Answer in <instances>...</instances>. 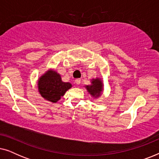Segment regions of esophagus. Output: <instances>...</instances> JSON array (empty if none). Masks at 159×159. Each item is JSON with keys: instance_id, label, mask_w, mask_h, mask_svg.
I'll use <instances>...</instances> for the list:
<instances>
[{"instance_id": "esophagus-1", "label": "esophagus", "mask_w": 159, "mask_h": 159, "mask_svg": "<svg viewBox=\"0 0 159 159\" xmlns=\"http://www.w3.org/2000/svg\"><path fill=\"white\" fill-rule=\"evenodd\" d=\"M80 82H81V80H80V79L75 80V83L77 84H80Z\"/></svg>"}]
</instances>
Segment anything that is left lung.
Wrapping results in <instances>:
<instances>
[{"mask_svg": "<svg viewBox=\"0 0 159 159\" xmlns=\"http://www.w3.org/2000/svg\"><path fill=\"white\" fill-rule=\"evenodd\" d=\"M84 87L89 94L95 99H98L101 97L103 92V80L100 77L93 78L90 80V84L84 85Z\"/></svg>", "mask_w": 159, "mask_h": 159, "instance_id": "8db88e82", "label": "left lung"}]
</instances>
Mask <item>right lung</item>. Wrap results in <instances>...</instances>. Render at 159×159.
I'll return each instance as SVG.
<instances>
[{"instance_id":"add662e5","label":"right lung","mask_w":159,"mask_h":159,"mask_svg":"<svg viewBox=\"0 0 159 159\" xmlns=\"http://www.w3.org/2000/svg\"><path fill=\"white\" fill-rule=\"evenodd\" d=\"M38 92L46 101L56 103L69 89L72 88L70 82L62 81L59 73L49 69L39 77L38 80Z\"/></svg>"}]
</instances>
